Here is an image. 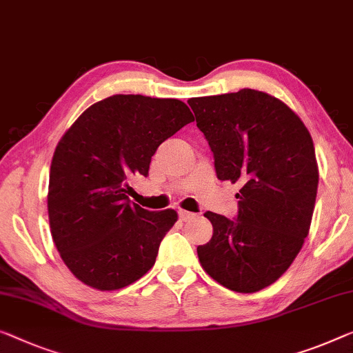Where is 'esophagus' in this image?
<instances>
[{
  "label": "esophagus",
  "instance_id": "34e87169",
  "mask_svg": "<svg viewBox=\"0 0 353 353\" xmlns=\"http://www.w3.org/2000/svg\"><path fill=\"white\" fill-rule=\"evenodd\" d=\"M194 217L193 212H188V210H179V219L182 220V222H187V220H190Z\"/></svg>",
  "mask_w": 353,
  "mask_h": 353
}]
</instances>
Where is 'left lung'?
Wrapping results in <instances>:
<instances>
[{"label":"left lung","mask_w":353,"mask_h":353,"mask_svg":"<svg viewBox=\"0 0 353 353\" xmlns=\"http://www.w3.org/2000/svg\"><path fill=\"white\" fill-rule=\"evenodd\" d=\"M220 181L239 182L238 215L208 210L214 234L198 245L220 285L254 293L274 283L311 228L319 170L311 134L293 110L252 88L188 99Z\"/></svg>","instance_id":"8db88e82"}]
</instances>
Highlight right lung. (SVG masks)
Segmentation results:
<instances>
[{
	"label": "right lung",
	"mask_w": 353,
	"mask_h": 353,
	"mask_svg": "<svg viewBox=\"0 0 353 353\" xmlns=\"http://www.w3.org/2000/svg\"><path fill=\"white\" fill-rule=\"evenodd\" d=\"M193 120L181 99L114 94L83 110L60 139L47 194L50 233L85 285L119 290L155 265L177 212L131 203L130 181L149 174L159 145Z\"/></svg>",
	"instance_id": "obj_1"
}]
</instances>
